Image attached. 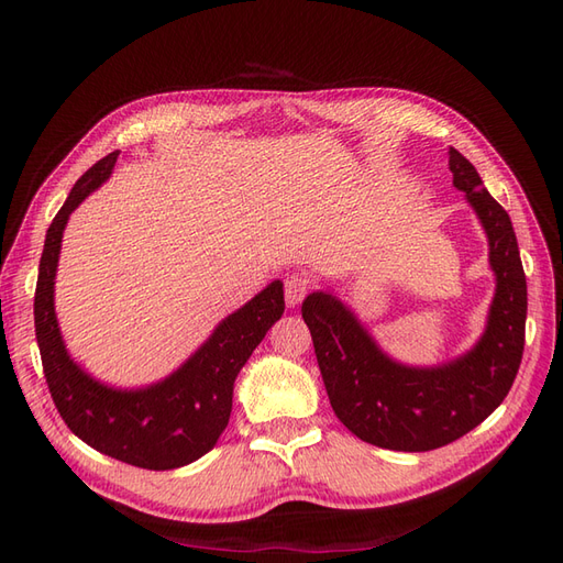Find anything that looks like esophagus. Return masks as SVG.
Here are the masks:
<instances>
[{"mask_svg":"<svg viewBox=\"0 0 563 563\" xmlns=\"http://www.w3.org/2000/svg\"><path fill=\"white\" fill-rule=\"evenodd\" d=\"M310 277L302 275V272H296V275L286 277V284H284V291H286V305L288 308H296V305L302 302V298L308 296L310 291Z\"/></svg>","mask_w":563,"mask_h":563,"instance_id":"esophagus-1","label":"esophagus"}]
</instances>
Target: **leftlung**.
<instances>
[{
    "label": "left lung",
    "instance_id": "8db88e82",
    "mask_svg": "<svg viewBox=\"0 0 563 563\" xmlns=\"http://www.w3.org/2000/svg\"><path fill=\"white\" fill-rule=\"evenodd\" d=\"M449 168L486 230L496 275L486 329L470 352L449 364L406 366L389 360L347 305L329 291L302 302L338 420L366 444L389 451H432L474 430L507 397L523 354L528 300L512 220L455 147L449 150Z\"/></svg>",
    "mask_w": 563,
    "mask_h": 563
}]
</instances>
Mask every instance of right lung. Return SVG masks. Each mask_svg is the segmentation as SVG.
<instances>
[{
	"mask_svg": "<svg viewBox=\"0 0 563 563\" xmlns=\"http://www.w3.org/2000/svg\"><path fill=\"white\" fill-rule=\"evenodd\" d=\"M119 157L84 174L46 230L35 291V333L51 397L81 441L143 470H176L209 453L232 411V389L253 350L284 314V284L275 279L244 308L218 323L190 360L172 376L139 389H119L91 378L65 350L54 308V284L67 218L103 185Z\"/></svg>",
	"mask_w": 563,
	"mask_h": 563,
	"instance_id": "right-lung-1",
	"label": "right lung"
}]
</instances>
